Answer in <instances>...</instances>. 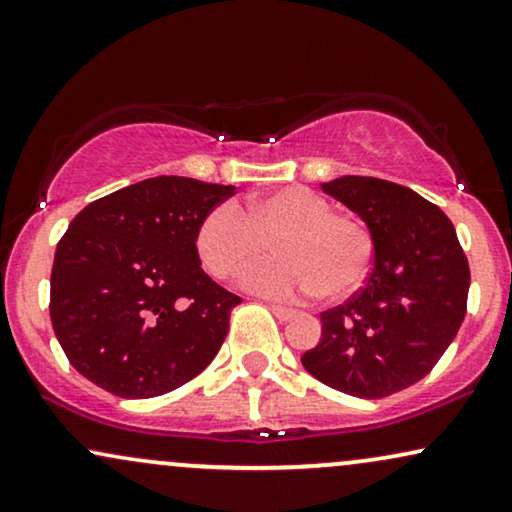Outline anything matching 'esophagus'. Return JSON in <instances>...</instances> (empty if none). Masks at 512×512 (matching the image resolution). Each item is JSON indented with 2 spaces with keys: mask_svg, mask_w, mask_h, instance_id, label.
<instances>
[{
  "mask_svg": "<svg viewBox=\"0 0 512 512\" xmlns=\"http://www.w3.org/2000/svg\"><path fill=\"white\" fill-rule=\"evenodd\" d=\"M270 311H273V315L280 323H287V320H292L296 311H292V308H285V306H277V304H270Z\"/></svg>",
  "mask_w": 512,
  "mask_h": 512,
  "instance_id": "obj_1",
  "label": "esophagus"
}]
</instances>
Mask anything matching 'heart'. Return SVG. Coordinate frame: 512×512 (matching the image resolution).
Returning a JSON list of instances; mask_svg holds the SVG:
<instances>
[{"instance_id":"obj_1","label":"heart","mask_w":512,"mask_h":512,"mask_svg":"<svg viewBox=\"0 0 512 512\" xmlns=\"http://www.w3.org/2000/svg\"><path fill=\"white\" fill-rule=\"evenodd\" d=\"M276 246L277 259L246 271L244 285L273 299L320 294L342 301L368 280L375 237L353 213L332 211L313 189L289 185L251 197L246 216L235 204H218L197 227V254L218 280H235Z\"/></svg>"}]
</instances>
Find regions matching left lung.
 <instances>
[{
	"label": "left lung",
	"instance_id": "8db88e82",
	"mask_svg": "<svg viewBox=\"0 0 512 512\" xmlns=\"http://www.w3.org/2000/svg\"><path fill=\"white\" fill-rule=\"evenodd\" d=\"M320 189L368 223L375 261L361 292L320 315L323 339L301 363L327 387L382 399L449 349L468 306V258L446 213L413 189L361 175Z\"/></svg>",
	"mask_w": 512,
	"mask_h": 512
}]
</instances>
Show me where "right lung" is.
I'll list each match as a JSON object with an SVG mask.
<instances>
[{
  "instance_id": "obj_1",
  "label": "right lung",
  "mask_w": 512,
  "mask_h": 512,
  "mask_svg": "<svg viewBox=\"0 0 512 512\" xmlns=\"http://www.w3.org/2000/svg\"><path fill=\"white\" fill-rule=\"evenodd\" d=\"M235 185L159 175L92 201L56 244L52 327L82 377L151 399L216 358L239 301L197 254L201 218Z\"/></svg>"
}]
</instances>
